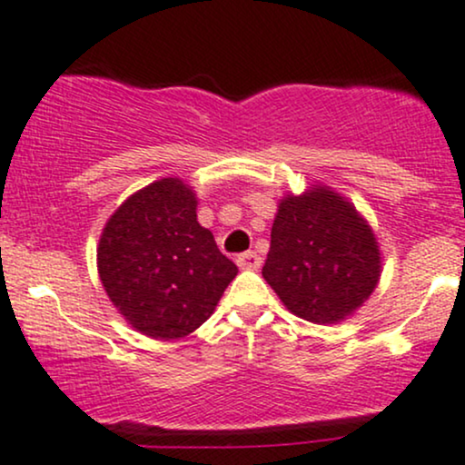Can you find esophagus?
Listing matches in <instances>:
<instances>
[{
  "label": "esophagus",
  "mask_w": 465,
  "mask_h": 465,
  "mask_svg": "<svg viewBox=\"0 0 465 465\" xmlns=\"http://www.w3.org/2000/svg\"><path fill=\"white\" fill-rule=\"evenodd\" d=\"M237 265L242 270H259L261 268V257L257 252H252V250H250V252L239 254Z\"/></svg>",
  "instance_id": "34e87169"
}]
</instances>
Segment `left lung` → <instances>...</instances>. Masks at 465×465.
I'll return each mask as SVG.
<instances>
[{"label": "left lung", "instance_id": "8db88e82", "mask_svg": "<svg viewBox=\"0 0 465 465\" xmlns=\"http://www.w3.org/2000/svg\"><path fill=\"white\" fill-rule=\"evenodd\" d=\"M380 248L356 206L327 186L281 200L263 265L292 314L318 325L345 321L380 281Z\"/></svg>", "mask_w": 465, "mask_h": 465}]
</instances>
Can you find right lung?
Instances as JSON below:
<instances>
[{
  "instance_id": "right-lung-1",
  "label": "right lung",
  "mask_w": 465,
  "mask_h": 465,
  "mask_svg": "<svg viewBox=\"0 0 465 465\" xmlns=\"http://www.w3.org/2000/svg\"><path fill=\"white\" fill-rule=\"evenodd\" d=\"M197 197L177 177L134 193L98 242V274L109 301L144 336L173 341L215 312L237 265L197 222Z\"/></svg>"
}]
</instances>
